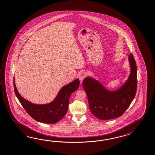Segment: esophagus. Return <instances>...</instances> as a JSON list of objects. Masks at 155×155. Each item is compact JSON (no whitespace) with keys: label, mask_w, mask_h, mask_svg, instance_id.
Returning <instances> with one entry per match:
<instances>
[{"label":"esophagus","mask_w":155,"mask_h":155,"mask_svg":"<svg viewBox=\"0 0 155 155\" xmlns=\"http://www.w3.org/2000/svg\"><path fill=\"white\" fill-rule=\"evenodd\" d=\"M86 77V74L85 72H83L81 73L79 75V79L81 81H82L84 79V78Z\"/></svg>","instance_id":"34e87169"}]
</instances>
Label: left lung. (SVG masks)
I'll return each instance as SVG.
<instances>
[{
  "mask_svg": "<svg viewBox=\"0 0 155 155\" xmlns=\"http://www.w3.org/2000/svg\"><path fill=\"white\" fill-rule=\"evenodd\" d=\"M130 72L122 87L110 91L97 80L87 77L83 86L87 97L90 111L101 120H109L122 115L135 97L137 87V66L132 54L128 56Z\"/></svg>",
  "mask_w": 155,
  "mask_h": 155,
  "instance_id": "8db88e82",
  "label": "left lung"
}]
</instances>
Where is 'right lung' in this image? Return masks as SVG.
Instances as JSON below:
<instances>
[{"instance_id": "1", "label": "right lung", "mask_w": 155, "mask_h": 155, "mask_svg": "<svg viewBox=\"0 0 155 155\" xmlns=\"http://www.w3.org/2000/svg\"><path fill=\"white\" fill-rule=\"evenodd\" d=\"M15 94L22 107L32 118L39 122L54 124L66 115L68 110L69 99L71 94L77 90L80 85L79 79L62 87L52 102L45 104H36L22 97L18 93L14 79Z\"/></svg>"}]
</instances>
